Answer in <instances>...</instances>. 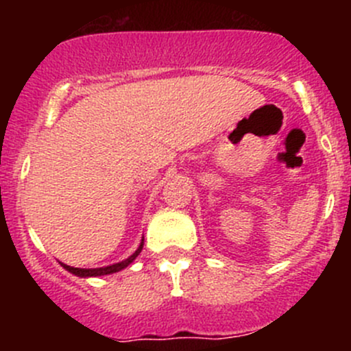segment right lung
Here are the masks:
<instances>
[{
	"mask_svg": "<svg viewBox=\"0 0 351 351\" xmlns=\"http://www.w3.org/2000/svg\"><path fill=\"white\" fill-rule=\"evenodd\" d=\"M141 250H143V243H141V246L137 247L136 253L130 254L127 260L120 261V263H115V265H110V267H104V268H74V267H69V265H64V263H61V265L66 268L67 271H71L73 275H77V277H101V275L115 274V271H120V270H123L125 267H129V265L136 260L137 254L141 253Z\"/></svg>",
	"mask_w": 351,
	"mask_h": 351,
	"instance_id": "obj_1",
	"label": "right lung"
}]
</instances>
